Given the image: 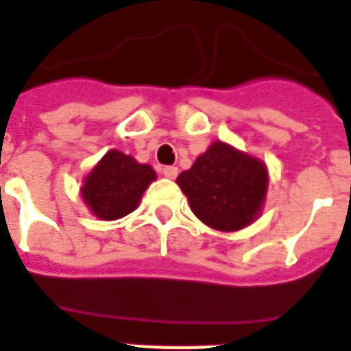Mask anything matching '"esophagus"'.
Listing matches in <instances>:
<instances>
[{
    "label": "esophagus",
    "mask_w": 351,
    "mask_h": 351,
    "mask_svg": "<svg viewBox=\"0 0 351 351\" xmlns=\"http://www.w3.org/2000/svg\"><path fill=\"white\" fill-rule=\"evenodd\" d=\"M162 175L165 176V178H176V175H178V167H175V165H167V167H162Z\"/></svg>",
    "instance_id": "esophagus-1"
}]
</instances>
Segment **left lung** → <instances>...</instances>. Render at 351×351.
I'll return each instance as SVG.
<instances>
[{"label": "left lung", "instance_id": "obj_1", "mask_svg": "<svg viewBox=\"0 0 351 351\" xmlns=\"http://www.w3.org/2000/svg\"><path fill=\"white\" fill-rule=\"evenodd\" d=\"M176 184L204 225L234 232L261 215L268 191V169L258 158L215 141L191 169L178 175Z\"/></svg>", "mask_w": 351, "mask_h": 351}]
</instances>
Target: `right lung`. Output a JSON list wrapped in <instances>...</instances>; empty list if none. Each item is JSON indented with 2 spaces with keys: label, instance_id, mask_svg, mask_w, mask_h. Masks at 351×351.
Returning <instances> with one entry per match:
<instances>
[{
  "label": "right lung",
  "instance_id": "obj_1",
  "mask_svg": "<svg viewBox=\"0 0 351 351\" xmlns=\"http://www.w3.org/2000/svg\"><path fill=\"white\" fill-rule=\"evenodd\" d=\"M156 180L154 169L121 150L106 152L82 186L85 204L96 217L111 221L137 208L145 189Z\"/></svg>",
  "mask_w": 351,
  "mask_h": 351
}]
</instances>
